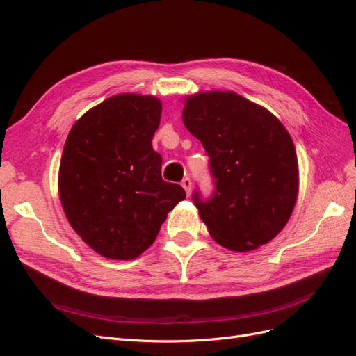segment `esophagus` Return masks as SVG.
<instances>
[{"instance_id":"1","label":"esophagus","mask_w":356,"mask_h":356,"mask_svg":"<svg viewBox=\"0 0 356 356\" xmlns=\"http://www.w3.org/2000/svg\"><path fill=\"white\" fill-rule=\"evenodd\" d=\"M181 186L184 187V190L187 191V195H190V191H191V179L188 177H186L184 179L181 181Z\"/></svg>"}]
</instances>
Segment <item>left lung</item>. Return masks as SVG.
I'll return each instance as SVG.
<instances>
[{"label":"left lung","mask_w":356,"mask_h":356,"mask_svg":"<svg viewBox=\"0 0 356 356\" xmlns=\"http://www.w3.org/2000/svg\"><path fill=\"white\" fill-rule=\"evenodd\" d=\"M182 122L209 156L215 190L193 202L209 234L232 251L270 242L293 213L298 191L294 143L263 106L233 92L186 99Z\"/></svg>","instance_id":"8db88e82"}]
</instances>
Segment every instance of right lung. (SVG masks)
Listing matches in <instances>:
<instances>
[{"instance_id":"right-lung-1","label":"right lung","mask_w":356,"mask_h":356,"mask_svg":"<svg viewBox=\"0 0 356 356\" xmlns=\"http://www.w3.org/2000/svg\"><path fill=\"white\" fill-rule=\"evenodd\" d=\"M161 104L115 95L74 123L59 168V197L71 227L93 251L132 260L152 245L169 211L186 199L161 178L153 149Z\"/></svg>"}]
</instances>
